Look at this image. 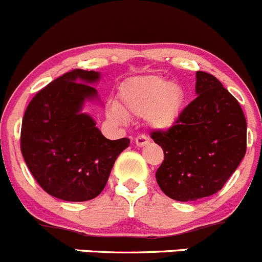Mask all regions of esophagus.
I'll use <instances>...</instances> for the list:
<instances>
[{
  "label": "esophagus",
  "instance_id": "obj_1",
  "mask_svg": "<svg viewBox=\"0 0 262 262\" xmlns=\"http://www.w3.org/2000/svg\"><path fill=\"white\" fill-rule=\"evenodd\" d=\"M147 143H150V138H148L146 134H139V136L136 137V145L138 146V147L146 146Z\"/></svg>",
  "mask_w": 262,
  "mask_h": 262
}]
</instances>
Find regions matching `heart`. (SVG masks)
Here are the masks:
<instances>
[{
	"label": "heart",
	"instance_id": "obj_1",
	"mask_svg": "<svg viewBox=\"0 0 262 262\" xmlns=\"http://www.w3.org/2000/svg\"><path fill=\"white\" fill-rule=\"evenodd\" d=\"M119 99V108H112V116L121 117L123 113L126 117H147L154 128L168 129L185 108L186 90L160 75L137 76L121 85Z\"/></svg>",
	"mask_w": 262,
	"mask_h": 262
}]
</instances>
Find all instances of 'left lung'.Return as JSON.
<instances>
[{
	"label": "left lung",
	"mask_w": 262,
	"mask_h": 262,
	"mask_svg": "<svg viewBox=\"0 0 262 262\" xmlns=\"http://www.w3.org/2000/svg\"><path fill=\"white\" fill-rule=\"evenodd\" d=\"M198 97L168 129L151 132L164 151L156 182L167 196L192 202L224 187L247 150V121L235 98L213 75L196 72Z\"/></svg>",
	"instance_id": "8db88e82"
}]
</instances>
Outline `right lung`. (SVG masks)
Masks as SVG:
<instances>
[{
  "mask_svg": "<svg viewBox=\"0 0 262 262\" xmlns=\"http://www.w3.org/2000/svg\"><path fill=\"white\" fill-rule=\"evenodd\" d=\"M94 71L72 70L32 98L24 112L20 150L43 191L67 202H86L103 191L128 138L107 139L81 114L85 99L97 97Z\"/></svg>",
  "mask_w": 262,
  "mask_h": 262,
  "instance_id": "add662e5",
  "label": "right lung"
}]
</instances>
